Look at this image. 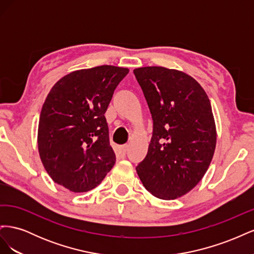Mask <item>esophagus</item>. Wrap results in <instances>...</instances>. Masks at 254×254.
<instances>
[{"label": "esophagus", "instance_id": "1", "mask_svg": "<svg viewBox=\"0 0 254 254\" xmlns=\"http://www.w3.org/2000/svg\"><path fill=\"white\" fill-rule=\"evenodd\" d=\"M127 148H128V146H127V145H123V146H120V147H119V149H118V152H119V155H120V156H122V157H124V156H126V152H127Z\"/></svg>", "mask_w": 254, "mask_h": 254}]
</instances>
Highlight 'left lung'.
<instances>
[{
	"label": "left lung",
	"instance_id": "obj_1",
	"mask_svg": "<svg viewBox=\"0 0 254 254\" xmlns=\"http://www.w3.org/2000/svg\"><path fill=\"white\" fill-rule=\"evenodd\" d=\"M133 73L153 121L147 155L136 173L155 197L179 198L197 186L213 159L216 127L210 99L181 71L144 66Z\"/></svg>",
	"mask_w": 254,
	"mask_h": 254
}]
</instances>
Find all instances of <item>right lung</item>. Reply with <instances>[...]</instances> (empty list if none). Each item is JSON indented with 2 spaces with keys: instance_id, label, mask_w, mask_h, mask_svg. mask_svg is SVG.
<instances>
[{
  "instance_id": "1",
  "label": "right lung",
  "mask_w": 254,
  "mask_h": 254,
  "mask_svg": "<svg viewBox=\"0 0 254 254\" xmlns=\"http://www.w3.org/2000/svg\"><path fill=\"white\" fill-rule=\"evenodd\" d=\"M127 67L99 65L64 76L51 89L38 149L51 178L74 193L95 189L115 163L105 112Z\"/></svg>"
}]
</instances>
